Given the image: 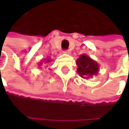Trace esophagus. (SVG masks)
I'll return each mask as SVG.
<instances>
[{
	"label": "esophagus",
	"mask_w": 129,
	"mask_h": 129,
	"mask_svg": "<svg viewBox=\"0 0 129 129\" xmlns=\"http://www.w3.org/2000/svg\"><path fill=\"white\" fill-rule=\"evenodd\" d=\"M63 54H69L70 51H68V50H66V51H63Z\"/></svg>",
	"instance_id": "esophagus-1"
}]
</instances>
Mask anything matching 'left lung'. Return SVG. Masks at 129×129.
I'll use <instances>...</instances> for the list:
<instances>
[{
	"label": "left lung",
	"instance_id": "obj_1",
	"mask_svg": "<svg viewBox=\"0 0 129 129\" xmlns=\"http://www.w3.org/2000/svg\"><path fill=\"white\" fill-rule=\"evenodd\" d=\"M78 66L77 72L79 75L85 79L92 78L97 75L99 72V65L86 54H81L76 60Z\"/></svg>",
	"mask_w": 129,
	"mask_h": 129
}]
</instances>
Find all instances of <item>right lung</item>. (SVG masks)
I'll return each mask as SVG.
<instances>
[{"label": "right lung", "instance_id": "1", "mask_svg": "<svg viewBox=\"0 0 129 129\" xmlns=\"http://www.w3.org/2000/svg\"><path fill=\"white\" fill-rule=\"evenodd\" d=\"M51 60L50 59V57H47L46 59H45V60H44V63H51ZM42 64V63H39V64L38 65L39 66H41Z\"/></svg>", "mask_w": 129, "mask_h": 129}]
</instances>
